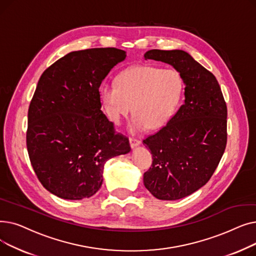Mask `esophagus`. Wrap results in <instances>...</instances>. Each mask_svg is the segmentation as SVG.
Wrapping results in <instances>:
<instances>
[{
  "mask_svg": "<svg viewBox=\"0 0 256 256\" xmlns=\"http://www.w3.org/2000/svg\"><path fill=\"white\" fill-rule=\"evenodd\" d=\"M130 144L132 148H135V147H137L141 144V141L136 138H130Z\"/></svg>",
  "mask_w": 256,
  "mask_h": 256,
  "instance_id": "obj_1",
  "label": "esophagus"
}]
</instances>
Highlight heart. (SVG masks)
<instances>
[{
    "instance_id": "b5f03b06",
    "label": "heart",
    "mask_w": 256,
    "mask_h": 256,
    "mask_svg": "<svg viewBox=\"0 0 256 256\" xmlns=\"http://www.w3.org/2000/svg\"><path fill=\"white\" fill-rule=\"evenodd\" d=\"M182 92L184 80L178 70L148 65L132 66L119 74L116 85L100 88L106 113L115 124H120L134 106L132 132L164 126L176 114Z\"/></svg>"
}]
</instances>
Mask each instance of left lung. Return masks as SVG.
Segmentation results:
<instances>
[{"label":"left lung","mask_w":256,"mask_h":256,"mask_svg":"<svg viewBox=\"0 0 256 256\" xmlns=\"http://www.w3.org/2000/svg\"><path fill=\"white\" fill-rule=\"evenodd\" d=\"M145 60L167 63L184 84V102L167 124L143 140L152 165L143 182L156 198L189 196L212 178L227 141V108L214 76L184 50H150Z\"/></svg>","instance_id":"left-lung-1"}]
</instances>
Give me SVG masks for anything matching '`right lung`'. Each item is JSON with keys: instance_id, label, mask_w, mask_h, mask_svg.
Returning <instances> with one entry per match:
<instances>
[{"instance_id": "add662e5", "label": "right lung", "mask_w": 256, "mask_h": 256, "mask_svg": "<svg viewBox=\"0 0 256 256\" xmlns=\"http://www.w3.org/2000/svg\"><path fill=\"white\" fill-rule=\"evenodd\" d=\"M126 52L115 48L76 50L40 76L28 112L26 148L42 184L62 199L96 194L111 158L130 152L102 113L100 86Z\"/></svg>"}]
</instances>
